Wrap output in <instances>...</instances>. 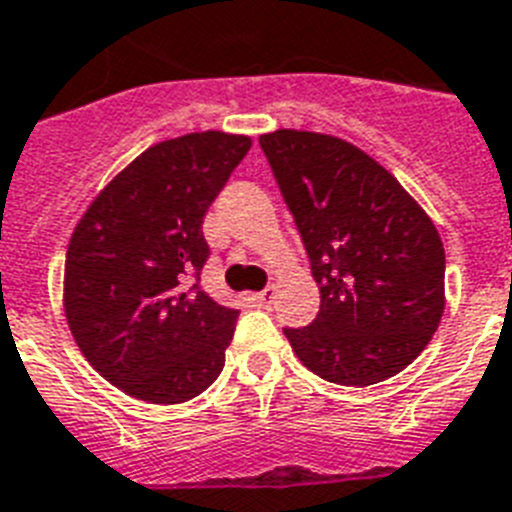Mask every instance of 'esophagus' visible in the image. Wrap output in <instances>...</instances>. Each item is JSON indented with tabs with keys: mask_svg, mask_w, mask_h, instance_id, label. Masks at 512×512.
<instances>
[{
	"mask_svg": "<svg viewBox=\"0 0 512 512\" xmlns=\"http://www.w3.org/2000/svg\"><path fill=\"white\" fill-rule=\"evenodd\" d=\"M248 301L253 303V306H259V308H266L269 303L274 301V287H264V290H259V293H253Z\"/></svg>",
	"mask_w": 512,
	"mask_h": 512,
	"instance_id": "obj_1",
	"label": "esophagus"
}]
</instances>
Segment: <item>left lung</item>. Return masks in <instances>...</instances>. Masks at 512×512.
I'll return each mask as SVG.
<instances>
[{"instance_id": "8db88e82", "label": "left lung", "mask_w": 512, "mask_h": 512, "mask_svg": "<svg viewBox=\"0 0 512 512\" xmlns=\"http://www.w3.org/2000/svg\"><path fill=\"white\" fill-rule=\"evenodd\" d=\"M306 246L322 306L285 327L303 366L366 387L395 377L437 332L445 248L403 185L335 135L274 130L259 138Z\"/></svg>"}]
</instances>
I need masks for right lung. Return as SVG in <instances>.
<instances>
[{
    "mask_svg": "<svg viewBox=\"0 0 512 512\" xmlns=\"http://www.w3.org/2000/svg\"><path fill=\"white\" fill-rule=\"evenodd\" d=\"M248 149V135L219 130L156 143L75 227L65 261L67 324L86 361L133 398L185 403L225 366L238 311L198 287L209 259L201 225Z\"/></svg>",
    "mask_w": 512,
    "mask_h": 512,
    "instance_id": "1",
    "label": "right lung"
}]
</instances>
